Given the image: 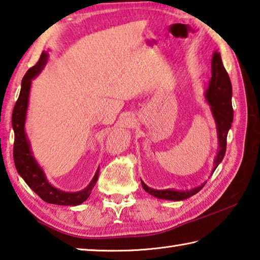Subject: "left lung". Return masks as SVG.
I'll list each match as a JSON object with an SVG mask.
<instances>
[{"label": "left lung", "instance_id": "1", "mask_svg": "<svg viewBox=\"0 0 260 260\" xmlns=\"http://www.w3.org/2000/svg\"><path fill=\"white\" fill-rule=\"evenodd\" d=\"M206 99L208 101L211 114L214 116L217 126V136H218V152H217L216 158L214 160V169L218 167V165L223 160L226 152V139H228V133L231 128V124L233 122V108H232V84L229 77V74L224 68L223 62H221L220 53L215 52L211 59V78L209 81V86L206 91ZM142 187L144 190L150 193L158 199L165 200H173L179 201L185 200L187 198L194 196L196 193L199 192L205 184L190 188L185 191H177L174 188H167V190H154L148 185H145L143 181Z\"/></svg>", "mask_w": 260, "mask_h": 260}]
</instances>
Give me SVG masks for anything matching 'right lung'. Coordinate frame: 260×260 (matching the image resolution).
<instances>
[{"mask_svg":"<svg viewBox=\"0 0 260 260\" xmlns=\"http://www.w3.org/2000/svg\"><path fill=\"white\" fill-rule=\"evenodd\" d=\"M49 54L43 52L41 58L34 67L28 69L21 82V89L19 98L12 111V128L15 132V144H13V160L19 173L23 181L27 183L32 191L39 196L42 200L48 204L60 205V206H77L81 205L91 194L94 185L99 177V168L94 175L93 179L88 185L82 191L78 192H64L59 188L52 186L45 177L39 164L32 157L30 151L29 141L27 139L25 132V121L28 108V99H29V91L32 78L39 75L44 68L48 61Z\"/></svg>","mask_w":260,"mask_h":260,"instance_id":"obj_1","label":"right lung"}]
</instances>
